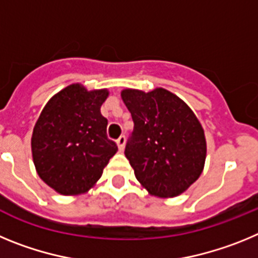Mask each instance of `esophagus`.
<instances>
[{
	"instance_id": "esophagus-1",
	"label": "esophagus",
	"mask_w": 258,
	"mask_h": 258,
	"mask_svg": "<svg viewBox=\"0 0 258 258\" xmlns=\"http://www.w3.org/2000/svg\"><path fill=\"white\" fill-rule=\"evenodd\" d=\"M125 142H126V140H125V136H120L117 138V141H116V143H117V147L120 151H122V150H124Z\"/></svg>"
}]
</instances>
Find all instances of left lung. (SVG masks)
Listing matches in <instances>:
<instances>
[{"mask_svg":"<svg viewBox=\"0 0 258 258\" xmlns=\"http://www.w3.org/2000/svg\"><path fill=\"white\" fill-rule=\"evenodd\" d=\"M121 98L134 127L125 156L151 195L177 197L202 174L207 156L204 131L181 98L163 88L125 89Z\"/></svg>","mask_w":258,"mask_h":258,"instance_id":"1","label":"left lung"}]
</instances>
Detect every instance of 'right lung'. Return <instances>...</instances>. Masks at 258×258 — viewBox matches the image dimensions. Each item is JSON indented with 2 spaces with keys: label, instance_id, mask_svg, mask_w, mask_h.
Returning <instances> with one entry per match:
<instances>
[{
  "label": "right lung",
  "instance_id": "1",
  "mask_svg": "<svg viewBox=\"0 0 258 258\" xmlns=\"http://www.w3.org/2000/svg\"><path fill=\"white\" fill-rule=\"evenodd\" d=\"M107 89L88 92L72 84L44 107L32 134V156L40 178L61 195L84 194L101 178L117 146L107 137L101 106Z\"/></svg>",
  "mask_w": 258,
  "mask_h": 258
}]
</instances>
